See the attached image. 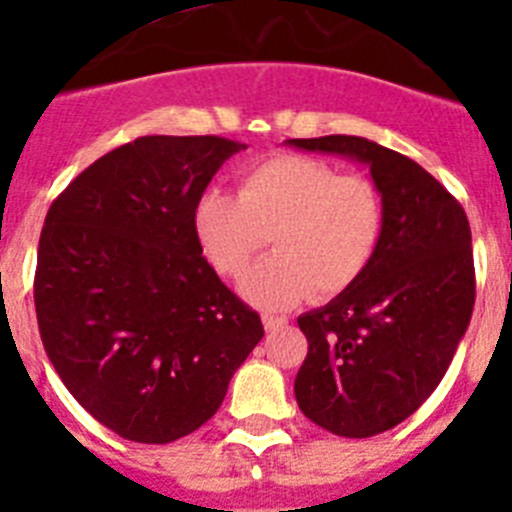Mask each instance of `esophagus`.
Masks as SVG:
<instances>
[{"instance_id":"34e87169","label":"esophagus","mask_w":512,"mask_h":512,"mask_svg":"<svg viewBox=\"0 0 512 512\" xmlns=\"http://www.w3.org/2000/svg\"><path fill=\"white\" fill-rule=\"evenodd\" d=\"M284 325H287V320L284 318H277V315H264L266 333H277V330H282Z\"/></svg>"}]
</instances>
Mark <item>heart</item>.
<instances>
[{
    "instance_id": "obj_1",
    "label": "heart",
    "mask_w": 512,
    "mask_h": 512,
    "mask_svg": "<svg viewBox=\"0 0 512 512\" xmlns=\"http://www.w3.org/2000/svg\"><path fill=\"white\" fill-rule=\"evenodd\" d=\"M382 233L384 197L372 179L297 153L266 158L241 176L238 194L212 189L194 207V235L223 277L243 274L271 235L277 251L241 282L264 310L341 295L369 269Z\"/></svg>"
}]
</instances>
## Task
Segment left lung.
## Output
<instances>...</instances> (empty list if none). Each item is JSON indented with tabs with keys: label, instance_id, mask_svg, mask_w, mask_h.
<instances>
[{
	"label": "left lung",
	"instance_id": "1",
	"mask_svg": "<svg viewBox=\"0 0 512 512\" xmlns=\"http://www.w3.org/2000/svg\"><path fill=\"white\" fill-rule=\"evenodd\" d=\"M369 166L384 197L377 256L356 284L297 318L302 413L343 438L390 431L428 400L467 333L474 256L467 212L413 158L356 135L295 138Z\"/></svg>",
	"mask_w": 512,
	"mask_h": 512
}]
</instances>
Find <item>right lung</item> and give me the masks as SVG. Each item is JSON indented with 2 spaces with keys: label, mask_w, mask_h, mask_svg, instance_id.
Wrapping results in <instances>:
<instances>
[{
  "label": "right lung",
  "mask_w": 512,
  "mask_h": 512,
  "mask_svg": "<svg viewBox=\"0 0 512 512\" xmlns=\"http://www.w3.org/2000/svg\"><path fill=\"white\" fill-rule=\"evenodd\" d=\"M217 135H146L63 189L45 215L35 312L45 354L117 436L171 443L217 413L264 338L259 312L202 256L194 207L243 151Z\"/></svg>",
  "instance_id": "add662e5"
}]
</instances>
